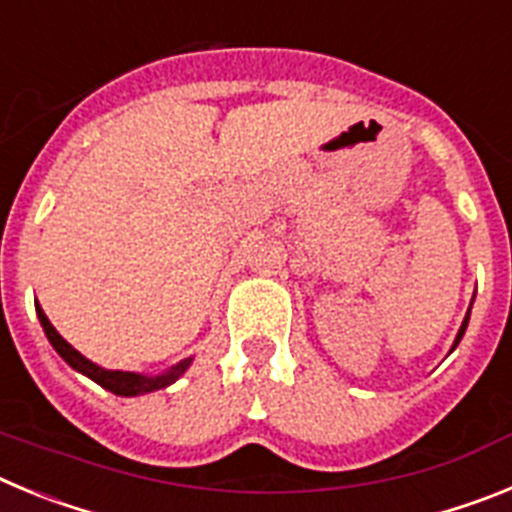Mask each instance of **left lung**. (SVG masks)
Masks as SVG:
<instances>
[{
  "mask_svg": "<svg viewBox=\"0 0 512 512\" xmlns=\"http://www.w3.org/2000/svg\"><path fill=\"white\" fill-rule=\"evenodd\" d=\"M467 323H469V312H467V318H464V323H461V328H459V336H456V343L461 341V336H464V330H467ZM454 343V346H456Z\"/></svg>",
  "mask_w": 512,
  "mask_h": 512,
  "instance_id": "1",
  "label": "left lung"
}]
</instances>
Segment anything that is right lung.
Here are the masks:
<instances>
[{
  "label": "right lung",
  "instance_id": "1",
  "mask_svg": "<svg viewBox=\"0 0 512 512\" xmlns=\"http://www.w3.org/2000/svg\"><path fill=\"white\" fill-rule=\"evenodd\" d=\"M35 310H38V318H40V325H43V330H45V336H48V341L53 343V348H56L58 354L63 356V361H69L76 372L87 374L89 379H94L97 384H102L104 390L115 392V395L133 397V395H146V392L161 390V387H169L171 382H176V379L182 377L184 369L189 366V359H187V361H182V364H176L171 372L161 374V377H140V374H133V372H107V369H102V366H97V364H92L89 359H84V356H81L79 351L71 346V343H66L61 336H58V330L53 328L51 320L45 318L43 307L35 305Z\"/></svg>",
  "mask_w": 512,
  "mask_h": 512
}]
</instances>
